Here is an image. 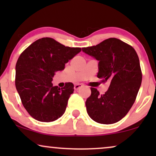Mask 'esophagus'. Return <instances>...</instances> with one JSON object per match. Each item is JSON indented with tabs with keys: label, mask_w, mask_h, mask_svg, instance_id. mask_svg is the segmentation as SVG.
<instances>
[{
	"label": "esophagus",
	"mask_w": 156,
	"mask_h": 156,
	"mask_svg": "<svg viewBox=\"0 0 156 156\" xmlns=\"http://www.w3.org/2000/svg\"><path fill=\"white\" fill-rule=\"evenodd\" d=\"M83 86H84V85H83L82 84H75L74 85V89H75V90H77V89H80L81 87H82Z\"/></svg>",
	"instance_id": "1"
}]
</instances>
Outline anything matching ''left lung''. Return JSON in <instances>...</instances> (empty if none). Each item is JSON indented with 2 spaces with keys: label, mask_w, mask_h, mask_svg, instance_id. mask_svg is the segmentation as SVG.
I'll list each match as a JSON object with an SVG mask.
<instances>
[{
  "label": "left lung",
  "mask_w": 156,
  "mask_h": 156,
  "mask_svg": "<svg viewBox=\"0 0 156 156\" xmlns=\"http://www.w3.org/2000/svg\"><path fill=\"white\" fill-rule=\"evenodd\" d=\"M82 51L99 61L97 77L102 79V82L111 81L104 94L91 88V95L86 101L89 116L102 124L118 122L131 109L141 84L137 53L130 44L114 37L83 48Z\"/></svg>",
  "instance_id": "1"
}]
</instances>
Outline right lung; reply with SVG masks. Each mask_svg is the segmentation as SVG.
Returning <instances> with one entry per match:
<instances>
[{"instance_id":"add662e5","label":"right lung","mask_w":156,"mask_h":156,"mask_svg":"<svg viewBox=\"0 0 156 156\" xmlns=\"http://www.w3.org/2000/svg\"><path fill=\"white\" fill-rule=\"evenodd\" d=\"M81 50L42 37L21 53L16 65L15 83L23 106L33 119L51 122L64 114L74 84L68 82L60 89L53 86L52 77Z\"/></svg>"}]
</instances>
